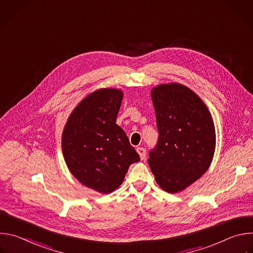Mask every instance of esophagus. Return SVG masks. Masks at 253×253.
<instances>
[{
    "label": "esophagus",
    "mask_w": 253,
    "mask_h": 253,
    "mask_svg": "<svg viewBox=\"0 0 253 253\" xmlns=\"http://www.w3.org/2000/svg\"><path fill=\"white\" fill-rule=\"evenodd\" d=\"M136 150H137L138 154L140 155L141 160H144V159H145V156H146V150H145V149H144L143 147H138Z\"/></svg>",
    "instance_id": "obj_1"
}]
</instances>
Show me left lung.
I'll return each instance as SVG.
<instances>
[{
    "label": "left lung",
    "instance_id": "1",
    "mask_svg": "<svg viewBox=\"0 0 253 253\" xmlns=\"http://www.w3.org/2000/svg\"><path fill=\"white\" fill-rule=\"evenodd\" d=\"M151 98L159 138L148 163L157 184L173 194L208 170L215 152V127L202 99L182 84L157 85Z\"/></svg>",
    "mask_w": 253,
    "mask_h": 253
}]
</instances>
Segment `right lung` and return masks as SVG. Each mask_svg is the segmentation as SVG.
Wrapping results in <instances>:
<instances>
[{
	"label": "right lung",
	"mask_w": 253,
	"mask_h": 253,
	"mask_svg": "<svg viewBox=\"0 0 253 253\" xmlns=\"http://www.w3.org/2000/svg\"><path fill=\"white\" fill-rule=\"evenodd\" d=\"M123 91L101 88L83 98L62 133L68 169L86 187L107 194L123 182L132 163L140 160L124 130L116 124Z\"/></svg>",
	"instance_id": "add662e5"
}]
</instances>
